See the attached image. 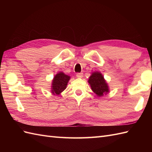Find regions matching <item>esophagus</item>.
Instances as JSON below:
<instances>
[{
	"label": "esophagus",
	"mask_w": 152,
	"mask_h": 152,
	"mask_svg": "<svg viewBox=\"0 0 152 152\" xmlns=\"http://www.w3.org/2000/svg\"><path fill=\"white\" fill-rule=\"evenodd\" d=\"M76 77L77 78H82V77H83V73H77V75H76Z\"/></svg>",
	"instance_id": "esophagus-1"
}]
</instances>
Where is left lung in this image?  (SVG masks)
<instances>
[{
  "instance_id": "left-lung-1",
  "label": "left lung",
  "mask_w": 152,
  "mask_h": 152,
  "mask_svg": "<svg viewBox=\"0 0 152 152\" xmlns=\"http://www.w3.org/2000/svg\"><path fill=\"white\" fill-rule=\"evenodd\" d=\"M91 89L98 96H103L109 92L108 86L103 75L99 72L92 73L88 80Z\"/></svg>"
}]
</instances>
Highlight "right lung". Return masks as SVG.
Listing matches in <instances>:
<instances>
[{"instance_id": "add662e5", "label": "right lung", "mask_w": 152, "mask_h": 152, "mask_svg": "<svg viewBox=\"0 0 152 152\" xmlns=\"http://www.w3.org/2000/svg\"><path fill=\"white\" fill-rule=\"evenodd\" d=\"M70 77L61 72L54 77L52 82L51 93L54 95H59L66 89Z\"/></svg>"}]
</instances>
